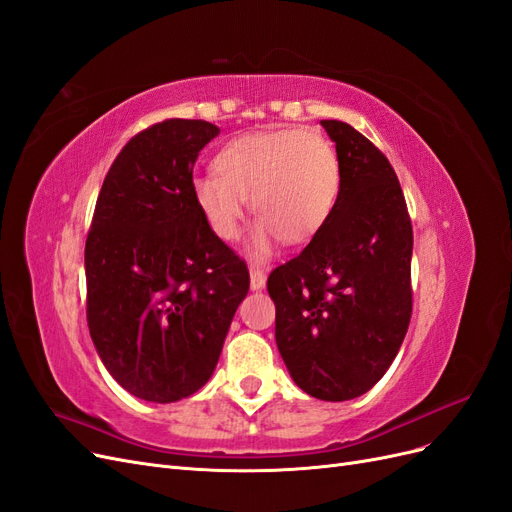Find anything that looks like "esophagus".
<instances>
[{
    "instance_id": "1",
    "label": "esophagus",
    "mask_w": 512,
    "mask_h": 512,
    "mask_svg": "<svg viewBox=\"0 0 512 512\" xmlns=\"http://www.w3.org/2000/svg\"><path fill=\"white\" fill-rule=\"evenodd\" d=\"M264 281H267V275L260 267H250V286L252 290H260L264 288Z\"/></svg>"
}]
</instances>
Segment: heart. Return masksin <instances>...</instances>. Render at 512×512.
I'll return each mask as SVG.
<instances>
[{
	"label": "heart",
	"instance_id": "heart-1",
	"mask_svg": "<svg viewBox=\"0 0 512 512\" xmlns=\"http://www.w3.org/2000/svg\"><path fill=\"white\" fill-rule=\"evenodd\" d=\"M214 167L216 171L192 180V197L222 241L239 235L250 197L260 218L254 231L256 254L267 252L279 237L286 243L309 241L326 224L339 197L337 154L311 131L241 135L218 152Z\"/></svg>",
	"mask_w": 512,
	"mask_h": 512
}]
</instances>
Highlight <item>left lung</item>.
Returning a JSON list of instances; mask_svg holds the SVG:
<instances>
[{"label": "left lung", "mask_w": 512, "mask_h": 512, "mask_svg": "<svg viewBox=\"0 0 512 512\" xmlns=\"http://www.w3.org/2000/svg\"><path fill=\"white\" fill-rule=\"evenodd\" d=\"M322 127L337 144V203L307 248L271 271L267 290L294 383L341 402L385 375L409 330L413 226L385 154L347 122Z\"/></svg>", "instance_id": "8db88e82"}]
</instances>
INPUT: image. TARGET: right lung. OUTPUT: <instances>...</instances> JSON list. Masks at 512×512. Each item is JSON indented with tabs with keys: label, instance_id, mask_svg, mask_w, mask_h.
Listing matches in <instances>:
<instances>
[{
	"label": "right lung",
	"instance_id": "add662e5",
	"mask_svg": "<svg viewBox=\"0 0 512 512\" xmlns=\"http://www.w3.org/2000/svg\"><path fill=\"white\" fill-rule=\"evenodd\" d=\"M220 129L167 118L120 150L86 235V322L110 375L148 402L207 383L250 271L192 197V167Z\"/></svg>",
	"mask_w": 512,
	"mask_h": 512
}]
</instances>
